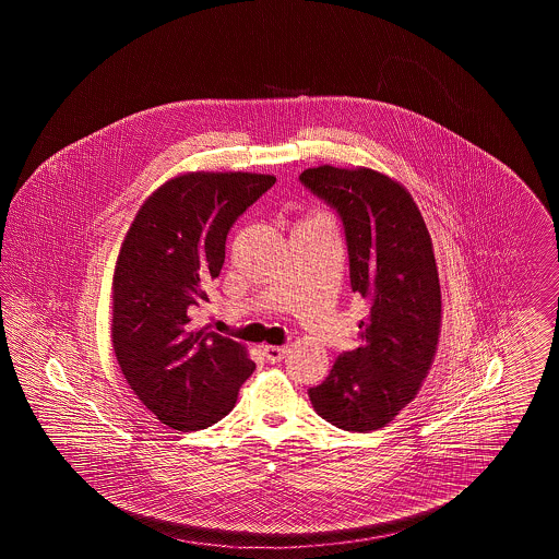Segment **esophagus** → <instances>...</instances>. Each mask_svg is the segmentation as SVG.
Segmentation results:
<instances>
[{"label": "esophagus", "mask_w": 559, "mask_h": 559, "mask_svg": "<svg viewBox=\"0 0 559 559\" xmlns=\"http://www.w3.org/2000/svg\"><path fill=\"white\" fill-rule=\"evenodd\" d=\"M264 356H266L267 362H281L285 356H287V347L278 346H264Z\"/></svg>", "instance_id": "1"}]
</instances>
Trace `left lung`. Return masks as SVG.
Listing matches in <instances>:
<instances>
[{"label":"left lung","mask_w":559,"mask_h":559,"mask_svg":"<svg viewBox=\"0 0 559 559\" xmlns=\"http://www.w3.org/2000/svg\"><path fill=\"white\" fill-rule=\"evenodd\" d=\"M299 182L342 219L349 285L369 301L358 347L308 396L331 426L367 433L417 396L436 354L442 301L431 239L413 197L383 174L322 165Z\"/></svg>","instance_id":"obj_1"}]
</instances>
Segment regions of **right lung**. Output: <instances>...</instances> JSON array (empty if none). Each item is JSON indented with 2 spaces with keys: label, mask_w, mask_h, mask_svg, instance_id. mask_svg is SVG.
I'll return each instance as SVG.
<instances>
[{
  "label": "right lung",
  "mask_w": 559,
  "mask_h": 559,
  "mask_svg": "<svg viewBox=\"0 0 559 559\" xmlns=\"http://www.w3.org/2000/svg\"><path fill=\"white\" fill-rule=\"evenodd\" d=\"M276 182L260 174H187L142 205L112 281V347L133 394L160 424L194 431L217 424L255 365L245 347L194 329L207 285L226 258L240 213Z\"/></svg>",
  "instance_id": "right-lung-1"
}]
</instances>
